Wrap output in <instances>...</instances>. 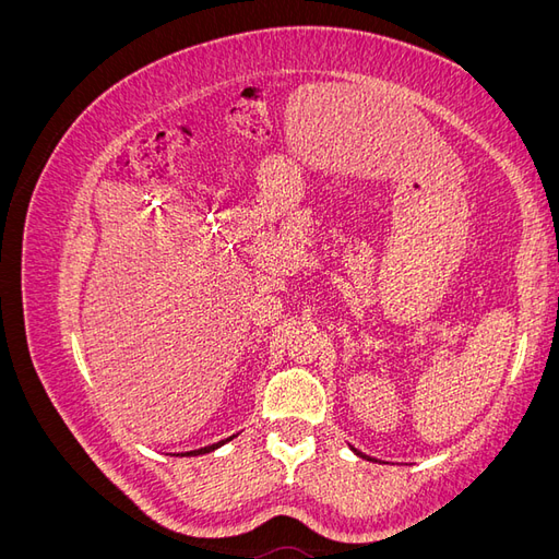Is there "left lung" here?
<instances>
[{
    "instance_id": "left-lung-1",
    "label": "left lung",
    "mask_w": 559,
    "mask_h": 559,
    "mask_svg": "<svg viewBox=\"0 0 559 559\" xmlns=\"http://www.w3.org/2000/svg\"><path fill=\"white\" fill-rule=\"evenodd\" d=\"M354 452H357V450H354ZM357 454H359V452H357Z\"/></svg>"
}]
</instances>
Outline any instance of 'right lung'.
Masks as SVG:
<instances>
[{
  "instance_id": "1",
  "label": "right lung",
  "mask_w": 559,
  "mask_h": 559,
  "mask_svg": "<svg viewBox=\"0 0 559 559\" xmlns=\"http://www.w3.org/2000/svg\"><path fill=\"white\" fill-rule=\"evenodd\" d=\"M233 438V436H230ZM230 438H226V441H222V443H216V445H207V448H200V450H193V452H186V454H205V452H212L214 448H218V445H224V443H228L230 441Z\"/></svg>"
}]
</instances>
